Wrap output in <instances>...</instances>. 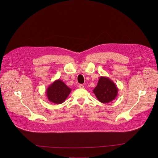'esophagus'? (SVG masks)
Returning <instances> with one entry per match:
<instances>
[{"label": "esophagus", "mask_w": 158, "mask_h": 158, "mask_svg": "<svg viewBox=\"0 0 158 158\" xmlns=\"http://www.w3.org/2000/svg\"><path fill=\"white\" fill-rule=\"evenodd\" d=\"M79 87L80 89H84V86L82 84H79Z\"/></svg>", "instance_id": "esophagus-1"}]
</instances>
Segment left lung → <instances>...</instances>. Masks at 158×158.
I'll return each instance as SVG.
<instances>
[{
  "instance_id": "left-lung-1",
  "label": "left lung",
  "mask_w": 158,
  "mask_h": 158,
  "mask_svg": "<svg viewBox=\"0 0 158 158\" xmlns=\"http://www.w3.org/2000/svg\"><path fill=\"white\" fill-rule=\"evenodd\" d=\"M93 92L101 103H108L116 98L118 89L109 77L101 76Z\"/></svg>"
}]
</instances>
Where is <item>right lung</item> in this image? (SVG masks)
<instances>
[{
	"mask_svg": "<svg viewBox=\"0 0 158 158\" xmlns=\"http://www.w3.org/2000/svg\"><path fill=\"white\" fill-rule=\"evenodd\" d=\"M71 92V89L64 82L60 79H57L48 87L46 95L49 102L61 104L66 100Z\"/></svg>",
	"mask_w": 158,
	"mask_h": 158,
	"instance_id": "obj_1",
	"label": "right lung"
}]
</instances>
